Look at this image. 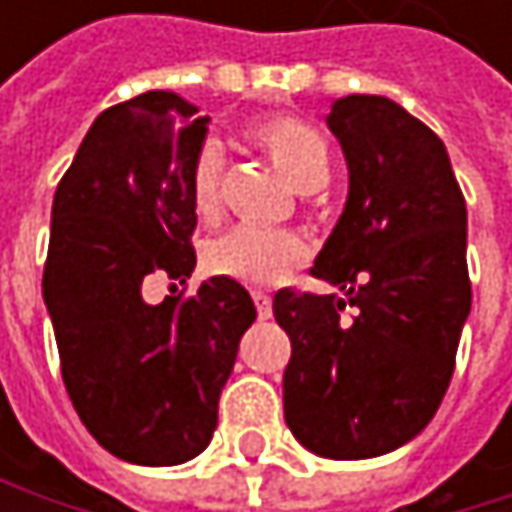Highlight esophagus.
Listing matches in <instances>:
<instances>
[{"label": "esophagus", "instance_id": "obj_1", "mask_svg": "<svg viewBox=\"0 0 512 512\" xmlns=\"http://www.w3.org/2000/svg\"><path fill=\"white\" fill-rule=\"evenodd\" d=\"M252 299H255L257 317H260V320H269V317H272V299H269L263 290H255V293H252Z\"/></svg>", "mask_w": 512, "mask_h": 512}]
</instances>
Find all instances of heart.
<instances>
[{"label":"heart","mask_w":512,"mask_h":512,"mask_svg":"<svg viewBox=\"0 0 512 512\" xmlns=\"http://www.w3.org/2000/svg\"><path fill=\"white\" fill-rule=\"evenodd\" d=\"M249 142L272 159V165L302 192L320 189L329 177V145L326 139L305 121L293 115H269L257 118L246 130ZM222 171L225 154L219 142H204L192 159L189 171V198L198 216L210 219L222 204ZM308 255L302 237L293 231H269L255 225H237L228 234L216 237L204 260L216 275L237 278L243 284L266 287L281 281L293 266Z\"/></svg>","instance_id":"b5f03b06"}]
</instances>
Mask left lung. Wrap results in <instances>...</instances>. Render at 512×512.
I'll return each instance as SVG.
<instances>
[{
	"label": "left lung",
	"instance_id": "obj_1",
	"mask_svg": "<svg viewBox=\"0 0 512 512\" xmlns=\"http://www.w3.org/2000/svg\"><path fill=\"white\" fill-rule=\"evenodd\" d=\"M326 124L350 192L311 275L341 296L272 299L293 347L284 421L326 460H370L412 442L451 385L471 311L465 198L442 139L394 100L341 97Z\"/></svg>",
	"mask_w": 512,
	"mask_h": 512
}]
</instances>
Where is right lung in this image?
<instances>
[{
	"label": "right lung",
	"instance_id": "right-lung-1",
	"mask_svg": "<svg viewBox=\"0 0 512 512\" xmlns=\"http://www.w3.org/2000/svg\"><path fill=\"white\" fill-rule=\"evenodd\" d=\"M195 112L174 91L106 109L52 198L44 302L61 379L88 433L136 465H180L210 445L257 317L228 275L189 299L142 296L151 275L183 284L195 269L189 171L210 124Z\"/></svg>",
	"mask_w": 512,
	"mask_h": 512
}]
</instances>
